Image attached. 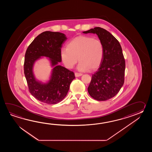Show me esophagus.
<instances>
[{
	"label": "esophagus",
	"mask_w": 152,
	"mask_h": 152,
	"mask_svg": "<svg viewBox=\"0 0 152 152\" xmlns=\"http://www.w3.org/2000/svg\"><path fill=\"white\" fill-rule=\"evenodd\" d=\"M82 75H83V74L80 73H77V72H75V76L76 77H80Z\"/></svg>",
	"instance_id": "1"
}]
</instances>
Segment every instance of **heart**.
Masks as SVG:
<instances>
[{"label":"heart","instance_id":"heart-1","mask_svg":"<svg viewBox=\"0 0 152 152\" xmlns=\"http://www.w3.org/2000/svg\"><path fill=\"white\" fill-rule=\"evenodd\" d=\"M104 54V45L100 39L84 35L72 39L67 43V48L60 51V58L65 66L73 68L79 60L77 69L80 71H94L99 68Z\"/></svg>","mask_w":152,"mask_h":152}]
</instances>
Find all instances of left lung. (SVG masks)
Instances as JSON below:
<instances>
[{"label": "left lung", "mask_w": 152, "mask_h": 152, "mask_svg": "<svg viewBox=\"0 0 152 152\" xmlns=\"http://www.w3.org/2000/svg\"><path fill=\"white\" fill-rule=\"evenodd\" d=\"M83 33L96 34L104 48L103 61L92 75L88 92L96 100L110 99L118 94L124 81L126 64L121 46L111 34L100 27Z\"/></svg>", "instance_id": "1"}]
</instances>
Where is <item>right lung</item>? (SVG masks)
I'll return each mask as SVG.
<instances>
[{"label":"right lung","mask_w":152,"mask_h":152,"mask_svg":"<svg viewBox=\"0 0 152 152\" xmlns=\"http://www.w3.org/2000/svg\"><path fill=\"white\" fill-rule=\"evenodd\" d=\"M67 38L59 32L45 31L37 36L26 49L24 71L29 92L39 101L48 104H55L64 99L69 89L75 73L58 65L61 62L62 45ZM42 56L47 57L53 67L49 81L46 83L37 81L33 73L34 62Z\"/></svg>","instance_id":"add662e5"}]
</instances>
